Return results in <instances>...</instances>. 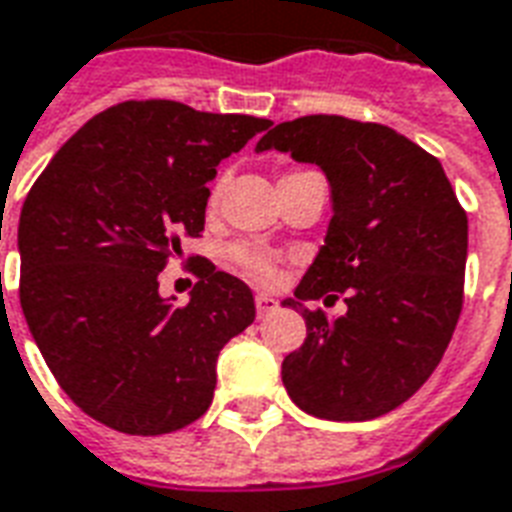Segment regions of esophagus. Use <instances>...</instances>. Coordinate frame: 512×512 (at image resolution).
<instances>
[{
    "label": "esophagus",
    "mask_w": 512,
    "mask_h": 512,
    "mask_svg": "<svg viewBox=\"0 0 512 512\" xmlns=\"http://www.w3.org/2000/svg\"><path fill=\"white\" fill-rule=\"evenodd\" d=\"M275 307H278V302H275V299L267 297V294H256V313H259V318L275 313Z\"/></svg>",
    "instance_id": "obj_1"
}]
</instances>
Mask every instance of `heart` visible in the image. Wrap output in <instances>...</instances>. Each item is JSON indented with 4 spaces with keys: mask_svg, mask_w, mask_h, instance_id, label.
<instances>
[{
    "mask_svg": "<svg viewBox=\"0 0 512 512\" xmlns=\"http://www.w3.org/2000/svg\"><path fill=\"white\" fill-rule=\"evenodd\" d=\"M215 199H218V188L213 191V197H210V205H215ZM234 261H237V267H240L245 275H251L253 280H259V283H272V280H278V264L272 259L270 253L261 251V248H237L234 251Z\"/></svg>",
    "mask_w": 512,
    "mask_h": 512,
    "instance_id": "b5f03b06",
    "label": "heart"
}]
</instances>
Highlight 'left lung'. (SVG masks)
<instances>
[{"label":"left lung","instance_id":"obj_1","mask_svg":"<svg viewBox=\"0 0 512 512\" xmlns=\"http://www.w3.org/2000/svg\"><path fill=\"white\" fill-rule=\"evenodd\" d=\"M291 153L329 180L332 218L315 261L283 305L302 313L307 337L283 359L294 405L326 421H372L424 386L461 313L467 215L440 161L380 124L305 115L256 142ZM346 291L329 319L307 298Z\"/></svg>","mask_w":512,"mask_h":512}]
</instances>
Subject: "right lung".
Segmentation results:
<instances>
[{
    "mask_svg": "<svg viewBox=\"0 0 512 512\" xmlns=\"http://www.w3.org/2000/svg\"><path fill=\"white\" fill-rule=\"evenodd\" d=\"M267 118L121 102L72 134L23 202L21 307L75 405L124 434L178 432L213 402L215 361L256 318L251 288L210 261L188 305L159 272L199 237L218 164Z\"/></svg>",
    "mask_w": 512,
    "mask_h": 512,
    "instance_id": "obj_1",
    "label": "right lung"
}]
</instances>
